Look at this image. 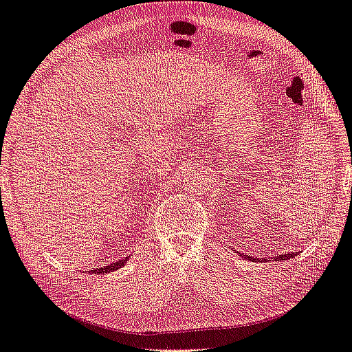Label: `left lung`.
Listing matches in <instances>:
<instances>
[{
  "mask_svg": "<svg viewBox=\"0 0 352 352\" xmlns=\"http://www.w3.org/2000/svg\"><path fill=\"white\" fill-rule=\"evenodd\" d=\"M298 252H292V254H287V255H278V256H274L272 258V260H275V261H281V260H290L292 256H295ZM270 260V258H269Z\"/></svg>",
  "mask_w": 352,
  "mask_h": 352,
  "instance_id": "1",
  "label": "left lung"
}]
</instances>
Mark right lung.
Wrapping results in <instances>:
<instances>
[{"mask_svg": "<svg viewBox=\"0 0 352 352\" xmlns=\"http://www.w3.org/2000/svg\"><path fill=\"white\" fill-rule=\"evenodd\" d=\"M124 263H126V260H118L117 263L109 264V266L102 267V269H97V274H109V272L117 270V269H120L121 266H124Z\"/></svg>", "mask_w": 352, "mask_h": 352, "instance_id": "1", "label": "right lung"}]
</instances>
